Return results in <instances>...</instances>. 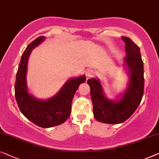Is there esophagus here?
I'll use <instances>...</instances> for the list:
<instances>
[{"label": "esophagus", "mask_w": 159, "mask_h": 159, "mask_svg": "<svg viewBox=\"0 0 159 159\" xmlns=\"http://www.w3.org/2000/svg\"><path fill=\"white\" fill-rule=\"evenodd\" d=\"M93 74H94V71H93V70H91V69H88V70L86 71V75L87 79H89V78H91Z\"/></svg>", "instance_id": "34e87169"}]
</instances>
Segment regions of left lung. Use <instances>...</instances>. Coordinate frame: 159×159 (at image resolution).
I'll return each instance as SVG.
<instances>
[{"instance_id":"left-lung-1","label":"left lung","mask_w":159,"mask_h":159,"mask_svg":"<svg viewBox=\"0 0 159 159\" xmlns=\"http://www.w3.org/2000/svg\"><path fill=\"white\" fill-rule=\"evenodd\" d=\"M125 42L126 57L124 58L129 75V83L125 93L117 101L105 97L98 79H89L93 112L95 119L103 123L120 124L127 120L139 106L144 90L143 62L140 48L128 37H122Z\"/></svg>"}]
</instances>
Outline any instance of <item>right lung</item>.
I'll list each match as a JSON object with an SVG mask.
<instances>
[{
  "label": "right lung",
  "instance_id": "obj_1",
  "mask_svg": "<svg viewBox=\"0 0 159 159\" xmlns=\"http://www.w3.org/2000/svg\"><path fill=\"white\" fill-rule=\"evenodd\" d=\"M45 37H39L27 46L20 61L15 83V97L21 112L38 126L48 128L62 124L71 112V103L80 84L86 81L85 75L68 80L59 92L46 100H39L28 92L26 86L27 62L33 49L41 44Z\"/></svg>",
  "mask_w": 159,
  "mask_h": 159
}]
</instances>
